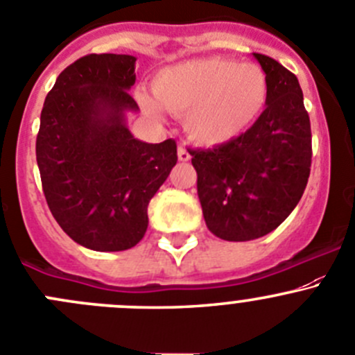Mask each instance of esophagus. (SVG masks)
Listing matches in <instances>:
<instances>
[{"label": "esophagus", "mask_w": 355, "mask_h": 355, "mask_svg": "<svg viewBox=\"0 0 355 355\" xmlns=\"http://www.w3.org/2000/svg\"><path fill=\"white\" fill-rule=\"evenodd\" d=\"M178 159H180V161H189V159H191V154H189V150L185 149L184 146L178 147Z\"/></svg>", "instance_id": "1"}]
</instances>
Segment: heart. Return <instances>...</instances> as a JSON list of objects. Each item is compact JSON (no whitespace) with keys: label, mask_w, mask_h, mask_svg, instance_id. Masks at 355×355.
Segmentation results:
<instances>
[{"label":"heart","mask_w":355,"mask_h":355,"mask_svg":"<svg viewBox=\"0 0 355 355\" xmlns=\"http://www.w3.org/2000/svg\"><path fill=\"white\" fill-rule=\"evenodd\" d=\"M159 105L184 116L191 139L202 146H220L237 139L258 119L269 98V78L254 62L206 57L163 69L153 81ZM147 112L159 107L139 95Z\"/></svg>","instance_id":"heart-1"}]
</instances>
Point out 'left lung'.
Segmentation results:
<instances>
[{"label": "left lung", "instance_id": "8db88e82", "mask_svg": "<svg viewBox=\"0 0 355 355\" xmlns=\"http://www.w3.org/2000/svg\"><path fill=\"white\" fill-rule=\"evenodd\" d=\"M269 78L267 107L251 128L211 149H191L208 229L225 241L272 232L300 201L312 163V133L297 76L253 53Z\"/></svg>", "mask_w": 355, "mask_h": 355}]
</instances>
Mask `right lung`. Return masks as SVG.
Returning <instances> with one entry per match:
<instances>
[{"label": "right lung", "instance_id": "add662e5", "mask_svg": "<svg viewBox=\"0 0 355 355\" xmlns=\"http://www.w3.org/2000/svg\"><path fill=\"white\" fill-rule=\"evenodd\" d=\"M135 57L90 53L58 74L41 111L36 161L51 215L94 251L135 246L147 206L177 164V142L137 140L125 125L139 111L130 88Z\"/></svg>", "mask_w": 355, "mask_h": 355}]
</instances>
